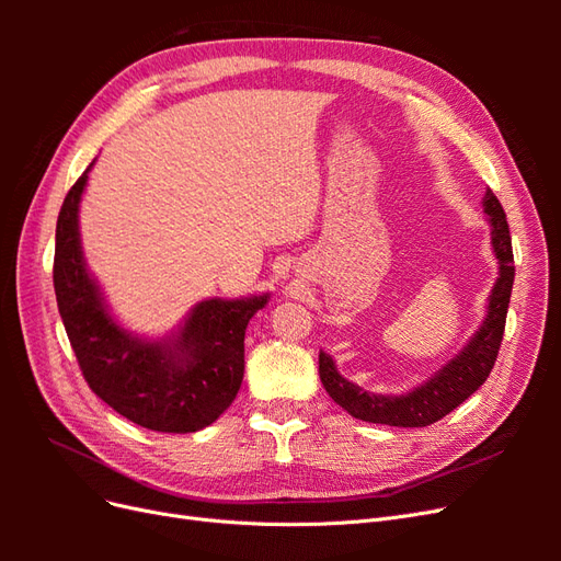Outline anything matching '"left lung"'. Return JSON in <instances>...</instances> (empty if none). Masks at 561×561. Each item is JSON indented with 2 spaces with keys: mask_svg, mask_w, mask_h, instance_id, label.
Wrapping results in <instances>:
<instances>
[{
  "mask_svg": "<svg viewBox=\"0 0 561 561\" xmlns=\"http://www.w3.org/2000/svg\"><path fill=\"white\" fill-rule=\"evenodd\" d=\"M482 206L489 215L491 248H494L499 260V278L489 295V307L480 330L470 336V342L461 348V353L454 355L445 367H439L433 377H428V381H423L421 386L412 388L410 393L402 396H377L351 383L339 375L330 355L320 351V381L330 398L339 407H344L351 416L400 428L431 426V423L447 416L458 404L466 402L491 375L503 342L507 304H511L515 280V260L511 229H507L503 206L494 192L486 190Z\"/></svg>",
  "mask_w": 561,
  "mask_h": 561,
  "instance_id": "1",
  "label": "left lung"
}]
</instances>
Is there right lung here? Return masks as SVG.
Listing matches in <instances>:
<instances>
[{"label":"right lung","instance_id":"add662e5","mask_svg":"<svg viewBox=\"0 0 561 561\" xmlns=\"http://www.w3.org/2000/svg\"><path fill=\"white\" fill-rule=\"evenodd\" d=\"M93 163L67 192L56 225L54 287L65 332L83 379L114 412L157 433H196L239 393L245 328L268 293L198 301L180 330L163 339L124 330L81 252L79 203Z\"/></svg>","mask_w":561,"mask_h":561}]
</instances>
